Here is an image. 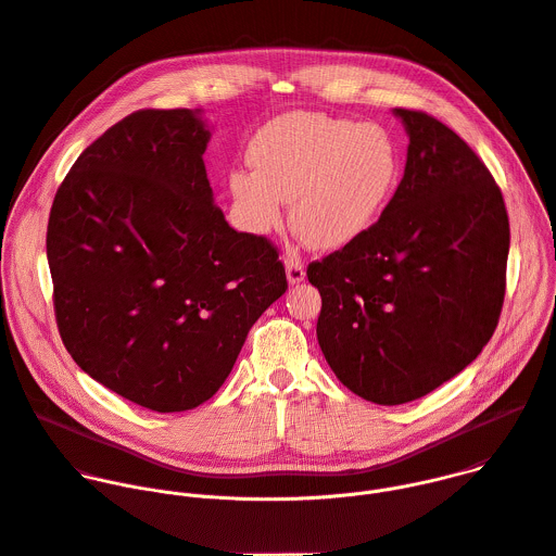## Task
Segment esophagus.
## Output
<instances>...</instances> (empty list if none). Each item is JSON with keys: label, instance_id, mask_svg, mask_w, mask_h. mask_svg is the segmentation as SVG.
Returning a JSON list of instances; mask_svg holds the SVG:
<instances>
[{"label": "esophagus", "instance_id": "1", "mask_svg": "<svg viewBox=\"0 0 556 556\" xmlns=\"http://www.w3.org/2000/svg\"><path fill=\"white\" fill-rule=\"evenodd\" d=\"M286 277L288 281L294 286V283H301L303 277H305V270H303V264L301 260L294 255V253H286Z\"/></svg>", "mask_w": 556, "mask_h": 556}]
</instances>
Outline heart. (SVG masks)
I'll list each match as a JSON object with an SVG mask.
<instances>
[{"instance_id":"obj_1","label":"heart","mask_w":556,"mask_h":556,"mask_svg":"<svg viewBox=\"0 0 556 556\" xmlns=\"http://www.w3.org/2000/svg\"><path fill=\"white\" fill-rule=\"evenodd\" d=\"M255 174L230 176L232 200L247 224L266 232L292 200L290 222L305 244L337 251L365 235L401 180V151L378 123L326 114H286L251 142Z\"/></svg>"}]
</instances>
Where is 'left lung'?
I'll return each instance as SVG.
<instances>
[{
  "label": "left lung",
  "mask_w": 556,
  "mask_h": 556,
  "mask_svg": "<svg viewBox=\"0 0 556 556\" xmlns=\"http://www.w3.org/2000/svg\"><path fill=\"white\" fill-rule=\"evenodd\" d=\"M393 114L409 134L399 189L356 242L307 266L328 365L389 407L478 358L500 321L510 247L502 191L478 153L427 112Z\"/></svg>",
  "instance_id": "left-lung-1"
}]
</instances>
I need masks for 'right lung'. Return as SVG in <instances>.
Instances as JSON below:
<instances>
[{"instance_id": "1", "label": "right lung", "mask_w": 556, "mask_h": 556, "mask_svg": "<svg viewBox=\"0 0 556 556\" xmlns=\"http://www.w3.org/2000/svg\"><path fill=\"white\" fill-rule=\"evenodd\" d=\"M200 110H138L76 157L46 253L61 341L123 399L187 412L224 384L253 324L286 290L262 235L213 202Z\"/></svg>"}]
</instances>
